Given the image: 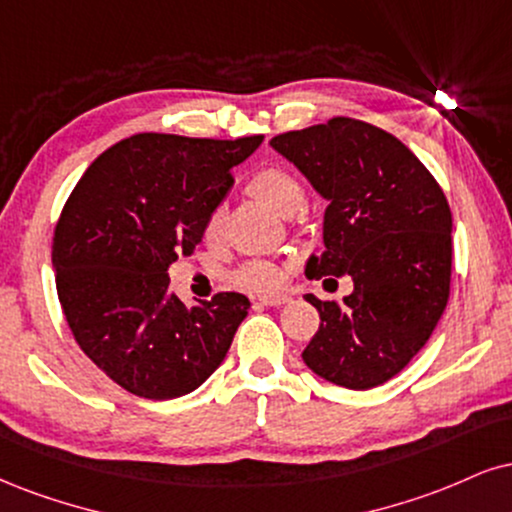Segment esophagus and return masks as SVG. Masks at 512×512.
I'll list each match as a JSON object with an SVG mask.
<instances>
[{"label":"esophagus","mask_w":512,"mask_h":512,"mask_svg":"<svg viewBox=\"0 0 512 512\" xmlns=\"http://www.w3.org/2000/svg\"><path fill=\"white\" fill-rule=\"evenodd\" d=\"M257 300L267 307H279V305H286L291 298H288V295H260Z\"/></svg>","instance_id":"1"}]
</instances>
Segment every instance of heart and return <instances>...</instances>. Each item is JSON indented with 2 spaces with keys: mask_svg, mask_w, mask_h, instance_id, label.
<instances>
[{
  "mask_svg": "<svg viewBox=\"0 0 512 512\" xmlns=\"http://www.w3.org/2000/svg\"><path fill=\"white\" fill-rule=\"evenodd\" d=\"M248 190L279 214H286V217L298 212L305 202L303 183L286 166H267V169L257 171L250 178ZM221 231H224V209L214 207L205 217V224H202V238L207 243H217ZM288 269H291L288 262L279 260H245L233 269L231 279L245 291L274 293L286 283Z\"/></svg>",
  "mask_w": 512,
  "mask_h": 512,
  "instance_id": "1",
  "label": "heart"
}]
</instances>
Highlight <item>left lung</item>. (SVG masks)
I'll return each instance as SVG.
<instances>
[{"mask_svg": "<svg viewBox=\"0 0 512 512\" xmlns=\"http://www.w3.org/2000/svg\"><path fill=\"white\" fill-rule=\"evenodd\" d=\"M322 197L324 252L310 279L348 274L343 300L305 295L319 329L305 365L336 386L384 384L420 353L451 295V207L429 169L396 135L334 116L272 140Z\"/></svg>", "mask_w": 512, "mask_h": 512, "instance_id": "1", "label": "left lung"}]
</instances>
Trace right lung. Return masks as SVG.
<instances>
[{
  "mask_svg": "<svg viewBox=\"0 0 512 512\" xmlns=\"http://www.w3.org/2000/svg\"><path fill=\"white\" fill-rule=\"evenodd\" d=\"M262 140L133 135L88 166L61 209L52 257L66 324L133 396H186L229 353L250 300L221 291L188 307L169 293L166 269L195 250L231 171Z\"/></svg>",
  "mask_w": 512,
  "mask_h": 512,
  "instance_id": "1",
  "label": "right lung"
}]
</instances>
